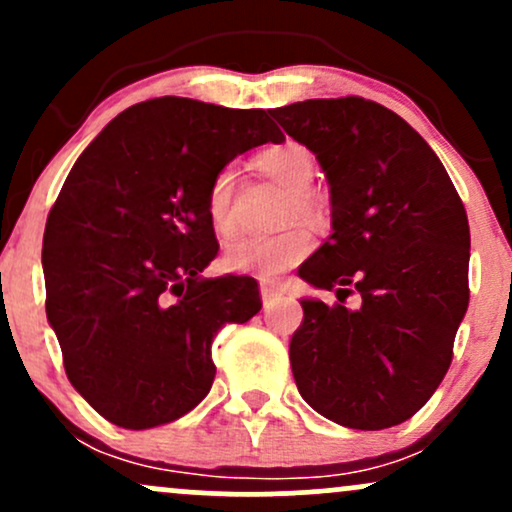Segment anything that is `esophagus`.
<instances>
[{
    "instance_id": "34e87169",
    "label": "esophagus",
    "mask_w": 512,
    "mask_h": 512,
    "mask_svg": "<svg viewBox=\"0 0 512 512\" xmlns=\"http://www.w3.org/2000/svg\"><path fill=\"white\" fill-rule=\"evenodd\" d=\"M260 293H262L264 308H267V310L274 308V305L281 301V296H284L279 286H274V284H262V286H260Z\"/></svg>"
}]
</instances>
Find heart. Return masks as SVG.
Returning <instances> with one entry per match:
<instances>
[{"instance_id":"1","label":"heart","mask_w":512,"mask_h":512,"mask_svg":"<svg viewBox=\"0 0 512 512\" xmlns=\"http://www.w3.org/2000/svg\"><path fill=\"white\" fill-rule=\"evenodd\" d=\"M257 168L264 175L284 185L289 190V199L284 207V219L293 221H320L322 207L320 199L310 192V182L315 178V156L310 154L308 146L298 142H286L279 146H269L255 158ZM233 175L231 168H221L209 182L207 190V216L211 226L219 233L231 228V199H233ZM313 250V233L296 223L286 231L274 233V236H238L228 240L223 248L221 264L228 272L238 274H257L262 279L286 272L296 267L298 262L308 257Z\"/></svg>"}]
</instances>
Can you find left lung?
Here are the masks:
<instances>
[{
	"label": "left lung",
	"instance_id": "obj_1",
	"mask_svg": "<svg viewBox=\"0 0 512 512\" xmlns=\"http://www.w3.org/2000/svg\"><path fill=\"white\" fill-rule=\"evenodd\" d=\"M269 115L313 151L332 192V236L298 274L339 303L301 301L289 346L298 392L339 426L402 424L448 373L467 313L462 199L436 151L385 105L315 98ZM351 292L356 311L341 305Z\"/></svg>",
	"mask_w": 512,
	"mask_h": 512
}]
</instances>
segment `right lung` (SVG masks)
<instances>
[{"mask_svg": "<svg viewBox=\"0 0 512 512\" xmlns=\"http://www.w3.org/2000/svg\"><path fill=\"white\" fill-rule=\"evenodd\" d=\"M281 139L267 110L163 96L76 158L45 223V310L69 383L110 424L144 431L195 409L216 334L260 313L255 279L199 276L219 252L204 202L228 161Z\"/></svg>", "mask_w": 512, "mask_h": 512, "instance_id": "1", "label": "right lung"}]
</instances>
